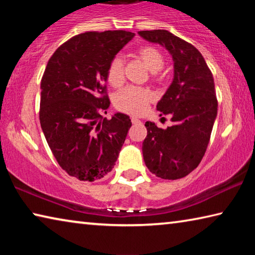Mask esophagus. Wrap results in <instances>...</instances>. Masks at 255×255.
Returning <instances> with one entry per match:
<instances>
[{
  "label": "esophagus",
  "mask_w": 255,
  "mask_h": 255,
  "mask_svg": "<svg viewBox=\"0 0 255 255\" xmlns=\"http://www.w3.org/2000/svg\"><path fill=\"white\" fill-rule=\"evenodd\" d=\"M131 123L132 124H140V120L135 118V117H131Z\"/></svg>",
  "instance_id": "34e87169"
}]
</instances>
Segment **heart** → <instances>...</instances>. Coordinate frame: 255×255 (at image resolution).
Masks as SVG:
<instances>
[{"label": "heart", "instance_id": "b5f03b06", "mask_svg": "<svg viewBox=\"0 0 255 255\" xmlns=\"http://www.w3.org/2000/svg\"><path fill=\"white\" fill-rule=\"evenodd\" d=\"M137 56L144 65L152 72L153 79H157V73L164 66V56L161 50L154 46H144L138 49ZM107 80L112 86L124 83L125 70L122 56H115L107 68ZM153 101V94L148 90L129 86L120 91L115 98V106L118 110L126 114L140 116L147 111L149 103Z\"/></svg>", "mask_w": 255, "mask_h": 255}]
</instances>
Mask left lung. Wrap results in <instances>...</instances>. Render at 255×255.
<instances>
[{"label":"left lung","instance_id":"obj_1","mask_svg":"<svg viewBox=\"0 0 255 255\" xmlns=\"http://www.w3.org/2000/svg\"><path fill=\"white\" fill-rule=\"evenodd\" d=\"M138 33L165 47L174 62L173 81L156 106L161 116H171L173 126L162 129L145 123L144 161L158 178H184L199 165L209 144L218 107L214 77L200 51L167 30Z\"/></svg>","mask_w":255,"mask_h":255}]
</instances>
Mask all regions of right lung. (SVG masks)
Masks as SVG:
<instances>
[{
    "mask_svg": "<svg viewBox=\"0 0 255 255\" xmlns=\"http://www.w3.org/2000/svg\"><path fill=\"white\" fill-rule=\"evenodd\" d=\"M133 36L125 30L77 34L56 49L42 75L41 129L59 166L80 181L109 173L131 127L127 115L102 114L110 106L108 65Z\"/></svg>",
    "mask_w": 255,
    "mask_h": 255,
    "instance_id": "right-lung-1",
    "label": "right lung"
}]
</instances>
